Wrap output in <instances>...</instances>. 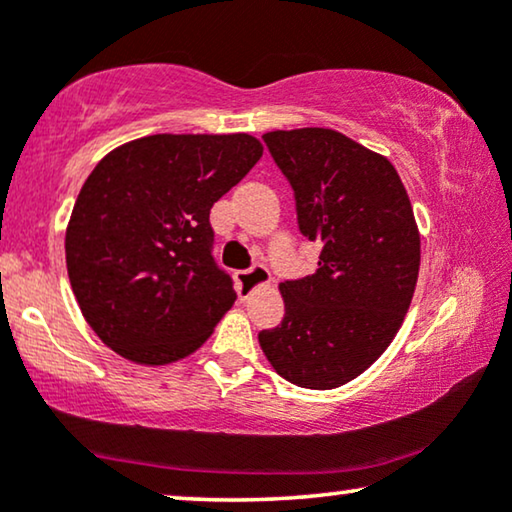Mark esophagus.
Listing matches in <instances>:
<instances>
[{"instance_id":"esophagus-1","label":"esophagus","mask_w":512,"mask_h":512,"mask_svg":"<svg viewBox=\"0 0 512 512\" xmlns=\"http://www.w3.org/2000/svg\"><path fill=\"white\" fill-rule=\"evenodd\" d=\"M270 279V272L265 265L261 263H254L251 268L247 270H240L235 272V282H237V296H240V300H247L251 293H254L256 286L265 284Z\"/></svg>"}]
</instances>
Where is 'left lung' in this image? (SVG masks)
Listing matches in <instances>:
<instances>
[{
    "mask_svg": "<svg viewBox=\"0 0 512 512\" xmlns=\"http://www.w3.org/2000/svg\"><path fill=\"white\" fill-rule=\"evenodd\" d=\"M289 181L298 230L319 242L314 275L284 279L282 324L258 333L284 380L335 389L394 340L415 293L419 233L387 158L328 128L263 135Z\"/></svg>",
    "mask_w": 512,
    "mask_h": 512,
    "instance_id": "1",
    "label": "left lung"
}]
</instances>
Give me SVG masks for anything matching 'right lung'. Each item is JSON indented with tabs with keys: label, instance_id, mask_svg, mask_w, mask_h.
<instances>
[{
	"label": "right lung",
	"instance_id": "right-lung-1",
	"mask_svg": "<svg viewBox=\"0 0 512 512\" xmlns=\"http://www.w3.org/2000/svg\"><path fill=\"white\" fill-rule=\"evenodd\" d=\"M263 156L251 135H151L104 156L69 219L67 272L83 317L125 359L195 352L235 303L209 209Z\"/></svg>",
	"mask_w": 512,
	"mask_h": 512
}]
</instances>
